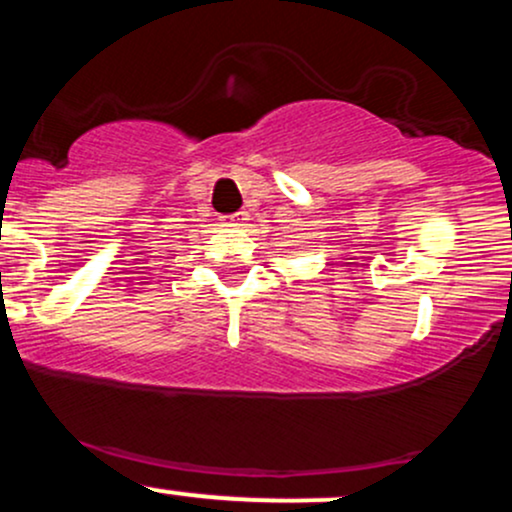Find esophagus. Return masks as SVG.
I'll return each instance as SVG.
<instances>
[{"label":"esophagus","mask_w":512,"mask_h":512,"mask_svg":"<svg viewBox=\"0 0 512 512\" xmlns=\"http://www.w3.org/2000/svg\"><path fill=\"white\" fill-rule=\"evenodd\" d=\"M248 221H250V214L248 211H236V214H231L228 216V226H233V228H243V226H248Z\"/></svg>","instance_id":"obj_1"}]
</instances>
